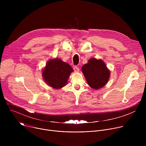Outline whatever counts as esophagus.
Here are the masks:
<instances>
[{"instance_id": "34e87169", "label": "esophagus", "mask_w": 146, "mask_h": 146, "mask_svg": "<svg viewBox=\"0 0 146 146\" xmlns=\"http://www.w3.org/2000/svg\"><path fill=\"white\" fill-rule=\"evenodd\" d=\"M74 70L75 72H78L79 70H80V69H79L78 67H77V66H75L74 67Z\"/></svg>"}]
</instances>
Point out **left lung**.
Here are the masks:
<instances>
[{"label": "left lung", "mask_w": 146, "mask_h": 146, "mask_svg": "<svg viewBox=\"0 0 146 146\" xmlns=\"http://www.w3.org/2000/svg\"><path fill=\"white\" fill-rule=\"evenodd\" d=\"M88 84L93 89L98 90L105 86L109 81L110 72L102 59L91 58L82 67Z\"/></svg>", "instance_id": "8db88e82"}]
</instances>
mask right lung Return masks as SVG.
<instances>
[{"label":"right lung","instance_id":"right-lung-1","mask_svg":"<svg viewBox=\"0 0 146 146\" xmlns=\"http://www.w3.org/2000/svg\"><path fill=\"white\" fill-rule=\"evenodd\" d=\"M72 68L59 58L50 59L42 71V76L47 84L54 89H60L65 86Z\"/></svg>","mask_w":146,"mask_h":146}]
</instances>
